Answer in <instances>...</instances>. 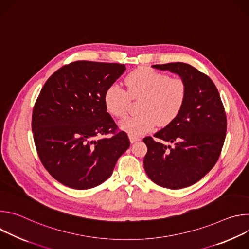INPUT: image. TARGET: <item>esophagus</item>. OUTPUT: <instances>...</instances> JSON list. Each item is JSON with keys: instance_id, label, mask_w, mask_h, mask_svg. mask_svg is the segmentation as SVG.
I'll list each match as a JSON object with an SVG mask.
<instances>
[{"instance_id": "obj_1", "label": "esophagus", "mask_w": 249, "mask_h": 249, "mask_svg": "<svg viewBox=\"0 0 249 249\" xmlns=\"http://www.w3.org/2000/svg\"><path fill=\"white\" fill-rule=\"evenodd\" d=\"M129 139H130V142L131 143H135V142H137V141H140L141 139L139 138V137H135V136H129Z\"/></svg>"}]
</instances>
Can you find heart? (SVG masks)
<instances>
[{
  "label": "heart",
  "instance_id": "heart-1",
  "mask_svg": "<svg viewBox=\"0 0 249 249\" xmlns=\"http://www.w3.org/2000/svg\"><path fill=\"white\" fill-rule=\"evenodd\" d=\"M127 91L113 83L103 94L105 109L116 118L127 115L130 99L143 98L139 116L121 121L120 128L131 136H141L152 131L158 124L165 126L180 113L187 95V86L179 77L169 78L148 67L138 68L125 78Z\"/></svg>",
  "mask_w": 249,
  "mask_h": 249
}]
</instances>
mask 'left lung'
Wrapping results in <instances>:
<instances>
[{
    "label": "left lung",
    "mask_w": 249,
    "mask_h": 249,
    "mask_svg": "<svg viewBox=\"0 0 249 249\" xmlns=\"http://www.w3.org/2000/svg\"><path fill=\"white\" fill-rule=\"evenodd\" d=\"M153 68L183 79L187 95L178 116L154 135L160 142L144 138L145 171L161 187H188L203 178L221 155L227 132L224 105L215 84L191 65L177 62Z\"/></svg>",
    "instance_id": "8db88e82"
}]
</instances>
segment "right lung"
<instances>
[{
	"label": "right lung",
	"mask_w": 249,
	"mask_h": 249,
	"mask_svg": "<svg viewBox=\"0 0 249 249\" xmlns=\"http://www.w3.org/2000/svg\"><path fill=\"white\" fill-rule=\"evenodd\" d=\"M126 70L124 64L76 61L47 80L33 107L31 127L38 157L60 183L93 188L110 177L130 146L106 112L104 91ZM109 134L96 141L98 135Z\"/></svg>",
	"instance_id": "1"
}]
</instances>
